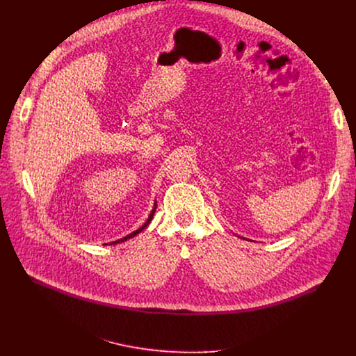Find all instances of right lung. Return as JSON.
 Returning <instances> with one entry per match:
<instances>
[{
    "label": "right lung",
    "mask_w": 356,
    "mask_h": 356,
    "mask_svg": "<svg viewBox=\"0 0 356 356\" xmlns=\"http://www.w3.org/2000/svg\"><path fill=\"white\" fill-rule=\"evenodd\" d=\"M155 210H156V204H155V207H154V210H152V213H150V216H149V218H147V221L139 228V229H136V231H134L132 234H129V235H127V236H124V238H121V239H118V241H114V242H111L110 245H114V243H118V242H124V241H127V239H129V238H132V236H135V235H138L142 229H145L147 225H149V222L152 221V218H154V214H155Z\"/></svg>",
    "instance_id": "add662e5"
}]
</instances>
